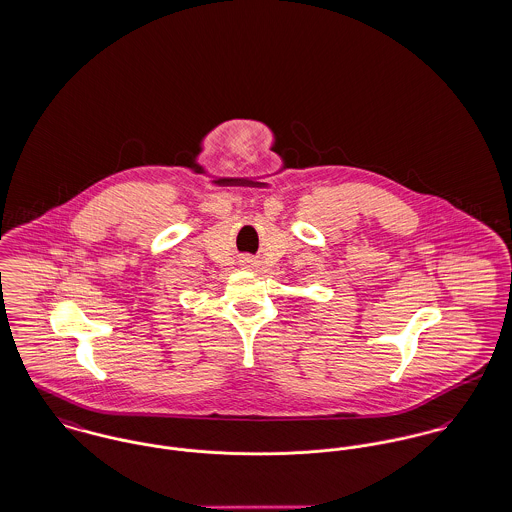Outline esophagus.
Returning <instances> with one entry per match:
<instances>
[{
	"instance_id": "esophagus-1",
	"label": "esophagus",
	"mask_w": 512,
	"mask_h": 512,
	"mask_svg": "<svg viewBox=\"0 0 512 512\" xmlns=\"http://www.w3.org/2000/svg\"><path fill=\"white\" fill-rule=\"evenodd\" d=\"M241 265H243V267H245V269H251V267H253V261H251V259H249V257H245V259H243V261H241Z\"/></svg>"
}]
</instances>
